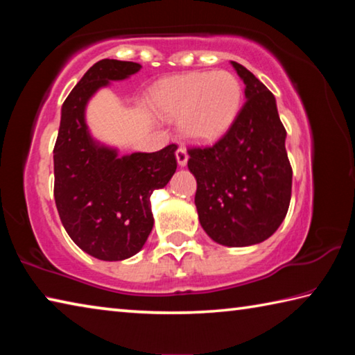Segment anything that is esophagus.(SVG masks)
<instances>
[{"label":"esophagus","instance_id":"esophagus-1","mask_svg":"<svg viewBox=\"0 0 355 355\" xmlns=\"http://www.w3.org/2000/svg\"><path fill=\"white\" fill-rule=\"evenodd\" d=\"M175 156H177V163L180 166H186V163H188V152H186L184 147H178Z\"/></svg>","mask_w":355,"mask_h":355}]
</instances>
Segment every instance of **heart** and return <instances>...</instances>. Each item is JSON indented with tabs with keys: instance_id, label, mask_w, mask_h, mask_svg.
<instances>
[{
	"instance_id": "1",
	"label": "heart",
	"mask_w": 355,
	"mask_h": 355,
	"mask_svg": "<svg viewBox=\"0 0 355 355\" xmlns=\"http://www.w3.org/2000/svg\"><path fill=\"white\" fill-rule=\"evenodd\" d=\"M156 111L180 119L183 135L211 141L235 122L243 105V86L227 70L191 71L161 81L152 94Z\"/></svg>"
}]
</instances>
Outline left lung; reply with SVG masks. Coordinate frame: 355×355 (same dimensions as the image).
Here are the masks:
<instances>
[{
    "label": "left lung",
    "instance_id": "left-lung-1",
    "mask_svg": "<svg viewBox=\"0 0 355 355\" xmlns=\"http://www.w3.org/2000/svg\"><path fill=\"white\" fill-rule=\"evenodd\" d=\"M232 65L245 84V103L218 142L188 150V167L197 180L203 230L222 245L244 248L268 239L284 222L293 171L274 95L241 64Z\"/></svg>",
    "mask_w": 355,
    "mask_h": 355
}]
</instances>
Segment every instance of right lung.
Returning <instances> with one entry per match:
<instances>
[{
	"label": "right lung",
	"mask_w": 355,
	"mask_h": 355,
	"mask_svg": "<svg viewBox=\"0 0 355 355\" xmlns=\"http://www.w3.org/2000/svg\"><path fill=\"white\" fill-rule=\"evenodd\" d=\"M141 64L101 59L65 98L55 159V200L73 243L98 260L119 261L137 254L153 228L150 196L177 169L175 144L153 153L119 156L94 139L84 119L87 101L110 81L125 80Z\"/></svg>",
	"instance_id": "obj_1"
}]
</instances>
